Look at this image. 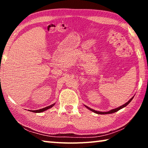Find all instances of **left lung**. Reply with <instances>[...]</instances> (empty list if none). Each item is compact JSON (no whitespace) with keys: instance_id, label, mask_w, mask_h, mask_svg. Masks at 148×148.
<instances>
[{"instance_id":"1","label":"left lung","mask_w":148,"mask_h":148,"mask_svg":"<svg viewBox=\"0 0 148 148\" xmlns=\"http://www.w3.org/2000/svg\"><path fill=\"white\" fill-rule=\"evenodd\" d=\"M133 97H132V98H131V99H130L129 101L127 102V103H125V104L122 105V106H120V107L117 108H116V109H113V110H110V111H109V112H97V111H96V110H92V109L90 108L87 107V106H86V108H88L89 110H91L92 112H95V113H96V114H112V113H114V112H117V111H118V110H119L120 109H121V108H124V107H125V106H127V105H128V104L130 103V102H131V101H132V99H133Z\"/></svg>"}]
</instances>
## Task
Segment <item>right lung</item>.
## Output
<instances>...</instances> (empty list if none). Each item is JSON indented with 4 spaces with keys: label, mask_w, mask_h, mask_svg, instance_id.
I'll return each instance as SVG.
<instances>
[{
    "label": "right lung",
    "mask_w": 148,
    "mask_h": 148,
    "mask_svg": "<svg viewBox=\"0 0 148 148\" xmlns=\"http://www.w3.org/2000/svg\"><path fill=\"white\" fill-rule=\"evenodd\" d=\"M53 106H54V104L50 105V106H47V107H46V108H42V109H40V110H32L31 112H34V113H40V112H42L45 111V110H47V109L50 108H51Z\"/></svg>",
    "instance_id": "right-lung-1"
}]
</instances>
